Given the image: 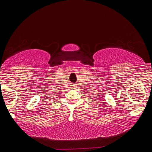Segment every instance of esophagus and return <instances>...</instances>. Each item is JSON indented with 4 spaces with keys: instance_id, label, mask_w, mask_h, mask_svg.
Instances as JSON below:
<instances>
[{
    "instance_id": "1",
    "label": "esophagus",
    "mask_w": 152,
    "mask_h": 152,
    "mask_svg": "<svg viewBox=\"0 0 152 152\" xmlns=\"http://www.w3.org/2000/svg\"><path fill=\"white\" fill-rule=\"evenodd\" d=\"M72 87H75V85H72Z\"/></svg>"
}]
</instances>
